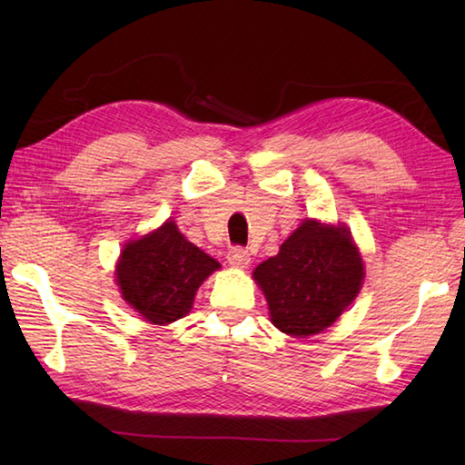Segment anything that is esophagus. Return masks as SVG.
Returning a JSON list of instances; mask_svg holds the SVG:
<instances>
[{"mask_svg":"<svg viewBox=\"0 0 465 465\" xmlns=\"http://www.w3.org/2000/svg\"><path fill=\"white\" fill-rule=\"evenodd\" d=\"M250 262H252V255L248 250L232 248L227 252V263H230L232 268H248Z\"/></svg>","mask_w":465,"mask_h":465,"instance_id":"34e87169","label":"esophagus"}]
</instances>
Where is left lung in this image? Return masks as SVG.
Returning <instances> with one entry per match:
<instances>
[{"label": "left lung", "mask_w": 465, "mask_h": 465, "mask_svg": "<svg viewBox=\"0 0 465 465\" xmlns=\"http://www.w3.org/2000/svg\"><path fill=\"white\" fill-rule=\"evenodd\" d=\"M363 262L343 225L305 220L280 253L253 270L270 305V318L293 338L322 333L355 300Z\"/></svg>", "instance_id": "obj_1"}]
</instances>
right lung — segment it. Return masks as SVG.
<instances>
[{"label": "right lung", "instance_id": "obj_1", "mask_svg": "<svg viewBox=\"0 0 465 465\" xmlns=\"http://www.w3.org/2000/svg\"><path fill=\"white\" fill-rule=\"evenodd\" d=\"M215 270L220 263L187 242L167 220L155 232L125 243L115 282L122 298L145 322L165 325L187 315L197 288Z\"/></svg>", "mask_w": 465, "mask_h": 465}]
</instances>
